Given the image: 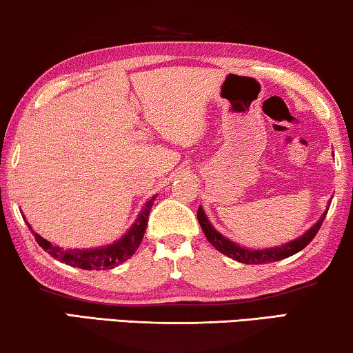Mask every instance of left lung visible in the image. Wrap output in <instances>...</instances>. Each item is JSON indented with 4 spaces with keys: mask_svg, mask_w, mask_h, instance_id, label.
<instances>
[{
    "mask_svg": "<svg viewBox=\"0 0 353 353\" xmlns=\"http://www.w3.org/2000/svg\"><path fill=\"white\" fill-rule=\"evenodd\" d=\"M327 210H330V203H327V208L325 210L323 214H321L320 219L316 221L315 224L312 225L305 233H302L301 236H297L296 240H291L280 246L265 248V250H250V248L240 246V245H236L235 241L228 240V238H225L222 233H219L214 227H212L210 219L206 217V212L203 211L201 206L198 208L196 217L203 228V232H205L208 241H210L217 251H221L222 254L232 257V259L241 262V264H269V262L286 259V257H290L292 254H296V252L304 250V248L309 245L312 240H314L316 232L320 230V227H321V224H323V221L326 217Z\"/></svg>",
    "mask_w": 353,
    "mask_h": 353,
    "instance_id": "obj_1",
    "label": "left lung"
}]
</instances>
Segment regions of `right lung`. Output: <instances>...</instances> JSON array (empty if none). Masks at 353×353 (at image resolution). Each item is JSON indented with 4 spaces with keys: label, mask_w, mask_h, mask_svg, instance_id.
Wrapping results in <instances>:
<instances>
[{
    "label": "right lung",
    "mask_w": 353,
    "mask_h": 353,
    "mask_svg": "<svg viewBox=\"0 0 353 353\" xmlns=\"http://www.w3.org/2000/svg\"><path fill=\"white\" fill-rule=\"evenodd\" d=\"M155 196H152L143 208L139 212L137 219L134 224L129 227V230L123 235L120 240L110 243V245L105 246H97V248H86V250H63L61 246L52 245L51 241H48L46 238L38 235L37 232L33 230L32 225H27L30 230H32L34 240L38 241V245L43 248L44 251L49 252L54 259L63 262V264L78 267V269L83 270H108L113 269V267L123 264L126 262L129 257H131L136 250L141 245L143 233H145L147 222H148V214H150V210L153 206V201H155Z\"/></svg>",
    "instance_id": "obj_1"
}]
</instances>
